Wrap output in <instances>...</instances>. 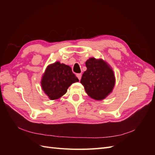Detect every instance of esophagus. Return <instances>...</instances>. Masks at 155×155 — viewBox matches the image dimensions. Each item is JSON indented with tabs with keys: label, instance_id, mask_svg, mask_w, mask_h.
<instances>
[{
	"label": "esophagus",
	"instance_id": "1",
	"mask_svg": "<svg viewBox=\"0 0 155 155\" xmlns=\"http://www.w3.org/2000/svg\"><path fill=\"white\" fill-rule=\"evenodd\" d=\"M81 76H82L81 74H77V77H78V78L79 79V80H80L81 78Z\"/></svg>",
	"mask_w": 155,
	"mask_h": 155
}]
</instances>
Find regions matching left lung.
I'll return each mask as SVG.
<instances>
[{
	"mask_svg": "<svg viewBox=\"0 0 155 155\" xmlns=\"http://www.w3.org/2000/svg\"><path fill=\"white\" fill-rule=\"evenodd\" d=\"M81 83L89 97L96 100L105 99L112 92L116 79L112 67L102 59L91 58L85 62Z\"/></svg>",
	"mask_w": 155,
	"mask_h": 155,
	"instance_id": "left-lung-1",
	"label": "left lung"
}]
</instances>
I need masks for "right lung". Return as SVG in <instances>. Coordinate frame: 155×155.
<instances>
[{
    "instance_id": "1",
    "label": "right lung",
    "mask_w": 155,
    "mask_h": 155,
    "mask_svg": "<svg viewBox=\"0 0 155 155\" xmlns=\"http://www.w3.org/2000/svg\"><path fill=\"white\" fill-rule=\"evenodd\" d=\"M79 79L68 65L56 61L49 64L42 76L41 85L51 100L59 99L67 93L68 88Z\"/></svg>"
}]
</instances>
